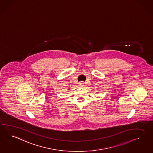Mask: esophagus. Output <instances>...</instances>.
I'll return each mask as SVG.
<instances>
[{
	"instance_id": "esophagus-1",
	"label": "esophagus",
	"mask_w": 153,
	"mask_h": 153,
	"mask_svg": "<svg viewBox=\"0 0 153 153\" xmlns=\"http://www.w3.org/2000/svg\"><path fill=\"white\" fill-rule=\"evenodd\" d=\"M80 86H81V87H84V82H80Z\"/></svg>"
}]
</instances>
